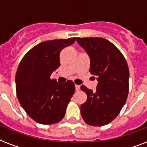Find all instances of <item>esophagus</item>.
<instances>
[{
	"instance_id": "esophagus-1",
	"label": "esophagus",
	"mask_w": 147,
	"mask_h": 147,
	"mask_svg": "<svg viewBox=\"0 0 147 147\" xmlns=\"http://www.w3.org/2000/svg\"><path fill=\"white\" fill-rule=\"evenodd\" d=\"M75 89H76V91H79V90H80V85H75Z\"/></svg>"
}]
</instances>
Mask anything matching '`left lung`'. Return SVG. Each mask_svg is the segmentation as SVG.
Returning <instances> with one entry per match:
<instances>
[{"label": "left lung", "mask_w": 147, "mask_h": 147, "mask_svg": "<svg viewBox=\"0 0 147 147\" xmlns=\"http://www.w3.org/2000/svg\"><path fill=\"white\" fill-rule=\"evenodd\" d=\"M76 41L89 56L90 72L98 81L96 91L81 86L88 96L81 105L82 117L89 125H106L116 118L127 101L129 76L127 61L106 39L77 37Z\"/></svg>", "instance_id": "obj_1"}]
</instances>
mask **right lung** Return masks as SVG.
<instances>
[{
  "label": "right lung",
  "mask_w": 147,
  "mask_h": 147,
  "mask_svg": "<svg viewBox=\"0 0 147 147\" xmlns=\"http://www.w3.org/2000/svg\"><path fill=\"white\" fill-rule=\"evenodd\" d=\"M76 37L44 41L35 45L20 62L15 76L20 105L39 124L60 121L75 92L72 81L60 84L51 75L60 66L59 53L72 45Z\"/></svg>",
  "instance_id": "add662e5"
}]
</instances>
